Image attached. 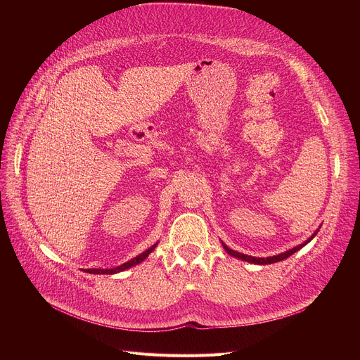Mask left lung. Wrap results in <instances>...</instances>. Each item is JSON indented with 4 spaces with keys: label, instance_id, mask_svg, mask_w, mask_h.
Wrapping results in <instances>:
<instances>
[{
    "label": "left lung",
    "instance_id": "left-lung-1",
    "mask_svg": "<svg viewBox=\"0 0 360 360\" xmlns=\"http://www.w3.org/2000/svg\"><path fill=\"white\" fill-rule=\"evenodd\" d=\"M316 235V232L305 242V243H302V245H299V247H295V248H292V250H289V251H286V252H283V254H278V255H274V257H267V258H255V257H251V255H245V254H240V252H236V251H233V250H231V248H228L226 247V245L223 243V248L228 251V254L229 255H232V257H236V258H239V259H243V261H248V262H252V264H273V262H278V261H283V259H286V258H289L292 254H295L296 251H299L302 247H305V245L314 238Z\"/></svg>",
    "mask_w": 360,
    "mask_h": 360
}]
</instances>
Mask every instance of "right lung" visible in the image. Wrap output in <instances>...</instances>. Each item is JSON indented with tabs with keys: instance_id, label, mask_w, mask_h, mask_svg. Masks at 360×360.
<instances>
[{
	"instance_id": "add662e5",
	"label": "right lung",
	"mask_w": 360,
	"mask_h": 360,
	"mask_svg": "<svg viewBox=\"0 0 360 360\" xmlns=\"http://www.w3.org/2000/svg\"><path fill=\"white\" fill-rule=\"evenodd\" d=\"M156 245H158V243H155L153 247L148 248V250H147V251H144L143 254L137 255L136 258H132V259H129L128 262L122 264V266H120V267H115V269H108V270H102V269H91V270H86V271H87V273H90V274H115V273L124 271V270H127V269H129V267H132V266H137V264H140L141 261H144V259L147 258V255L156 248Z\"/></svg>"
}]
</instances>
